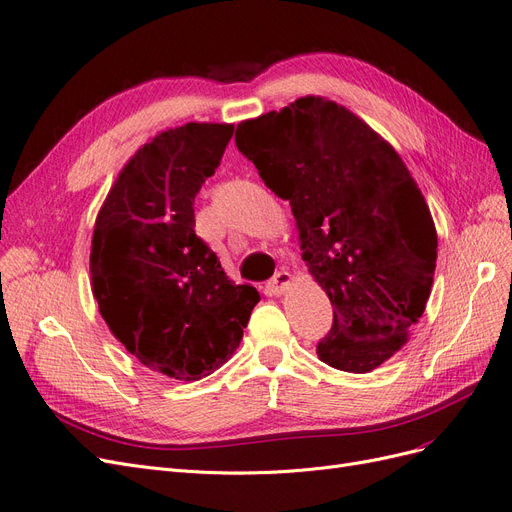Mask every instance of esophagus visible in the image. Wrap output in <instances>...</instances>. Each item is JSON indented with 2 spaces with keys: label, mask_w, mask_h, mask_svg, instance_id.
<instances>
[{
  "label": "esophagus",
  "mask_w": 512,
  "mask_h": 512,
  "mask_svg": "<svg viewBox=\"0 0 512 512\" xmlns=\"http://www.w3.org/2000/svg\"><path fill=\"white\" fill-rule=\"evenodd\" d=\"M289 285H291V274L285 272V270H280V272L274 274V278L268 283V289H270V293L280 295Z\"/></svg>",
  "instance_id": "34e87169"
}]
</instances>
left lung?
I'll return each mask as SVG.
<instances>
[{"label": "left lung", "mask_w": 512, "mask_h": 512, "mask_svg": "<svg viewBox=\"0 0 512 512\" xmlns=\"http://www.w3.org/2000/svg\"><path fill=\"white\" fill-rule=\"evenodd\" d=\"M236 146L291 204L302 259L334 306L319 359L353 374L385 364L423 315L438 255L430 206L402 157L321 95L242 121Z\"/></svg>", "instance_id": "8db88e82"}]
</instances>
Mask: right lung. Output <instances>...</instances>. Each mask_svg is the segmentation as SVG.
Masks as SVG:
<instances>
[{"instance_id":"obj_1","label":"right lung","mask_w":512,"mask_h":512,"mask_svg":"<svg viewBox=\"0 0 512 512\" xmlns=\"http://www.w3.org/2000/svg\"><path fill=\"white\" fill-rule=\"evenodd\" d=\"M232 136L227 123L159 131L125 163L93 227L91 291L112 336L183 383L234 355L259 302L195 236V195Z\"/></svg>"}]
</instances>
